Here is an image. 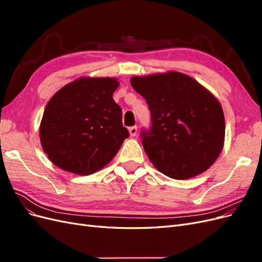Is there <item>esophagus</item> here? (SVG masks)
Instances as JSON below:
<instances>
[{
  "instance_id": "34e87169",
  "label": "esophagus",
  "mask_w": 262,
  "mask_h": 262,
  "mask_svg": "<svg viewBox=\"0 0 262 262\" xmlns=\"http://www.w3.org/2000/svg\"><path fill=\"white\" fill-rule=\"evenodd\" d=\"M129 132H130L131 137H136L138 133V128L136 125H133V126H131V128H129Z\"/></svg>"
}]
</instances>
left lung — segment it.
<instances>
[{
	"instance_id": "8db88e82",
	"label": "left lung",
	"mask_w": 262,
	"mask_h": 262,
	"mask_svg": "<svg viewBox=\"0 0 262 262\" xmlns=\"http://www.w3.org/2000/svg\"><path fill=\"white\" fill-rule=\"evenodd\" d=\"M131 85L150 112L142 144L164 175L188 179L207 170L224 145L225 120L219 100L192 77L179 72L133 76Z\"/></svg>"
}]
</instances>
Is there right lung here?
Listing matches in <instances>:
<instances>
[{
	"instance_id": "1",
	"label": "right lung",
	"mask_w": 262,
	"mask_h": 262,
	"mask_svg": "<svg viewBox=\"0 0 262 262\" xmlns=\"http://www.w3.org/2000/svg\"><path fill=\"white\" fill-rule=\"evenodd\" d=\"M114 77H81L55 93L46 106L39 129L49 160L61 169L91 175L118 153L129 131L113 98Z\"/></svg>"
}]
</instances>
